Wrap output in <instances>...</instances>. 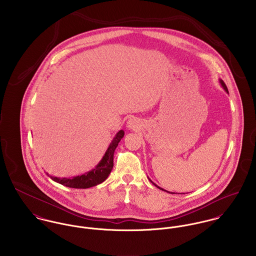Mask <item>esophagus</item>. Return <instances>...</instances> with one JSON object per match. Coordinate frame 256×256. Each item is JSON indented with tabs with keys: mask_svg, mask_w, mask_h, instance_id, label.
I'll use <instances>...</instances> for the list:
<instances>
[{
	"mask_svg": "<svg viewBox=\"0 0 256 256\" xmlns=\"http://www.w3.org/2000/svg\"><path fill=\"white\" fill-rule=\"evenodd\" d=\"M127 127L129 129H135L139 127V120L136 118H130L127 122Z\"/></svg>",
	"mask_w": 256,
	"mask_h": 256,
	"instance_id": "34e87169",
	"label": "esophagus"
}]
</instances>
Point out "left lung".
<instances>
[{"label": "left lung", "instance_id": "1", "mask_svg": "<svg viewBox=\"0 0 256 256\" xmlns=\"http://www.w3.org/2000/svg\"><path fill=\"white\" fill-rule=\"evenodd\" d=\"M219 82L220 84V86H222V88H224V90H226V92H228V88H226V84H224V80H219ZM148 180H150V178H148ZM150 182H152V180H150ZM154 183V182H152ZM154 186H156V187H158V189H160V190H164V191H166V190H164V189H162V188H160V186H158V185H156V184H154ZM166 192H168V191H166ZM168 193H170V192H168ZM182 194H184V193H182Z\"/></svg>", "mask_w": 256, "mask_h": 256}]
</instances>
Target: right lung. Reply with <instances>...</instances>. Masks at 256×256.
<instances>
[{
    "instance_id": "right-lung-1",
    "label": "right lung",
    "mask_w": 256,
    "mask_h": 256,
    "mask_svg": "<svg viewBox=\"0 0 256 256\" xmlns=\"http://www.w3.org/2000/svg\"><path fill=\"white\" fill-rule=\"evenodd\" d=\"M124 137V131L120 130L116 133L113 140L111 141L110 146L108 148L106 154H104L100 162L94 168H92L90 172H86V174L82 176H76L73 178H56L52 176L47 174V176L54 180L55 182L60 183L64 186L71 187V188H80V189H86L92 186H96L100 183L104 182L110 174L112 168H113V154L115 152V148L118 146L120 140Z\"/></svg>"
}]
</instances>
